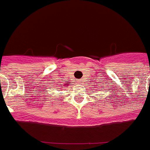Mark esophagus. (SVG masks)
Instances as JSON below:
<instances>
[{"instance_id":"34e87169","label":"esophagus","mask_w":150,"mask_h":150,"mask_svg":"<svg viewBox=\"0 0 150 150\" xmlns=\"http://www.w3.org/2000/svg\"><path fill=\"white\" fill-rule=\"evenodd\" d=\"M82 79H78V80H77V83H81V82H82Z\"/></svg>"}]
</instances>
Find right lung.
<instances>
[{"mask_svg": "<svg viewBox=\"0 0 150 150\" xmlns=\"http://www.w3.org/2000/svg\"><path fill=\"white\" fill-rule=\"evenodd\" d=\"M67 86H68V85H67Z\"/></svg>", "mask_w": 150, "mask_h": 150, "instance_id": "1", "label": "right lung"}]
</instances>
